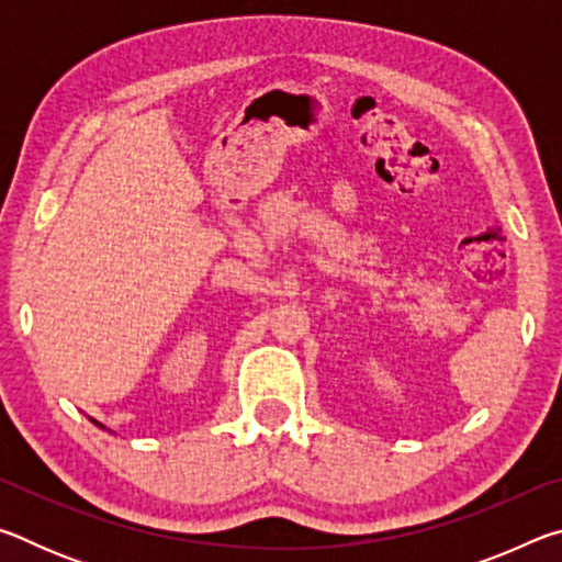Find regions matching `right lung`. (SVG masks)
<instances>
[{"mask_svg": "<svg viewBox=\"0 0 562 562\" xmlns=\"http://www.w3.org/2000/svg\"><path fill=\"white\" fill-rule=\"evenodd\" d=\"M91 422H93V418H91ZM93 424H97V426H101V429H103V424H99V422H93Z\"/></svg>", "mask_w": 562, "mask_h": 562, "instance_id": "add662e5", "label": "right lung"}]
</instances>
